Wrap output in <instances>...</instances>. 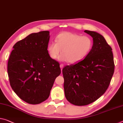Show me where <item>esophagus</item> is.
Instances as JSON below:
<instances>
[{"label": "esophagus", "instance_id": "esophagus-1", "mask_svg": "<svg viewBox=\"0 0 123 123\" xmlns=\"http://www.w3.org/2000/svg\"><path fill=\"white\" fill-rule=\"evenodd\" d=\"M63 67H64V64H60V68H61L62 70V69H63Z\"/></svg>", "mask_w": 123, "mask_h": 123}]
</instances>
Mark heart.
Listing matches in <instances>:
<instances>
[{
    "label": "heart",
    "mask_w": 123,
    "mask_h": 123,
    "mask_svg": "<svg viewBox=\"0 0 123 123\" xmlns=\"http://www.w3.org/2000/svg\"><path fill=\"white\" fill-rule=\"evenodd\" d=\"M55 41L49 42L47 46L49 55L53 59H57L62 50L59 60H67L69 63H76L83 59L91 50L93 44L90 37L70 32L59 33Z\"/></svg>",
    "instance_id": "heart-1"
}]
</instances>
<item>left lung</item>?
I'll return each instance as SVG.
<instances>
[{"mask_svg":"<svg viewBox=\"0 0 123 123\" xmlns=\"http://www.w3.org/2000/svg\"><path fill=\"white\" fill-rule=\"evenodd\" d=\"M93 38L91 50L84 59L63 69L65 96L75 105L93 103L106 91L114 71L112 49L101 35L84 31Z\"/></svg>","mask_w":123,"mask_h":123,"instance_id":"left-lung-1","label":"left lung"}]
</instances>
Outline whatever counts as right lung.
I'll use <instances>...</instances> for the list:
<instances>
[{"label": "right lung", "mask_w": 123, "mask_h": 123, "mask_svg": "<svg viewBox=\"0 0 123 123\" xmlns=\"http://www.w3.org/2000/svg\"><path fill=\"white\" fill-rule=\"evenodd\" d=\"M49 32L29 35L14 46L7 63L10 86L21 99L31 105L43 102L49 96L60 64L47 52Z\"/></svg>", "instance_id": "1"}]
</instances>
